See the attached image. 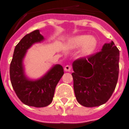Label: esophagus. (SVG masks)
<instances>
[{
	"instance_id": "esophagus-1",
	"label": "esophagus",
	"mask_w": 129,
	"mask_h": 129,
	"mask_svg": "<svg viewBox=\"0 0 129 129\" xmlns=\"http://www.w3.org/2000/svg\"><path fill=\"white\" fill-rule=\"evenodd\" d=\"M71 69H72V66H69V65H67L64 68V70L66 72H70Z\"/></svg>"
}]
</instances>
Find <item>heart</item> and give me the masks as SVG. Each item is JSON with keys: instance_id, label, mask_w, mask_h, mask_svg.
Listing matches in <instances>:
<instances>
[{"instance_id": "b5f03b06", "label": "heart", "mask_w": 129, "mask_h": 129, "mask_svg": "<svg viewBox=\"0 0 129 129\" xmlns=\"http://www.w3.org/2000/svg\"><path fill=\"white\" fill-rule=\"evenodd\" d=\"M96 39L88 35H77L71 37L67 42V46L71 49H76L82 47V53L84 55L92 54L96 49Z\"/></svg>"}]
</instances>
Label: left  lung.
<instances>
[{
    "label": "left lung",
    "instance_id": "1",
    "mask_svg": "<svg viewBox=\"0 0 129 129\" xmlns=\"http://www.w3.org/2000/svg\"><path fill=\"white\" fill-rule=\"evenodd\" d=\"M119 50L114 42L100 51L73 62L74 90L77 101L86 107L106 103L116 88L119 73Z\"/></svg>",
    "mask_w": 129,
    "mask_h": 129
}]
</instances>
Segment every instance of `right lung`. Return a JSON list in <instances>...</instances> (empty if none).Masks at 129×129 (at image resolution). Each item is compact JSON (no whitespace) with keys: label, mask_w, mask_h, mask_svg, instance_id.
Here are the masks:
<instances>
[{"label":"right lung","mask_w":129,"mask_h":129,"mask_svg":"<svg viewBox=\"0 0 129 129\" xmlns=\"http://www.w3.org/2000/svg\"><path fill=\"white\" fill-rule=\"evenodd\" d=\"M44 39L39 30L24 36L16 45L10 65V78L15 93L23 104L33 107H45L51 103L55 89L64 72L61 65H55L41 78L30 80L24 74L23 59L33 44Z\"/></svg>","instance_id":"1"}]
</instances>
